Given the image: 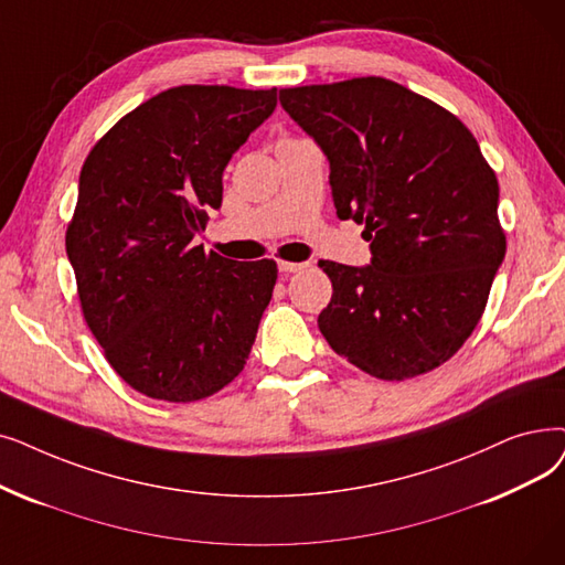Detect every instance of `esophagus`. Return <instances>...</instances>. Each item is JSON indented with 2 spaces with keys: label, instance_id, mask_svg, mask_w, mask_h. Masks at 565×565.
Masks as SVG:
<instances>
[{
  "label": "esophagus",
  "instance_id": "34e87169",
  "mask_svg": "<svg viewBox=\"0 0 565 565\" xmlns=\"http://www.w3.org/2000/svg\"><path fill=\"white\" fill-rule=\"evenodd\" d=\"M309 263H290V260H279V273L284 275H292V273H302L307 269Z\"/></svg>",
  "mask_w": 565,
  "mask_h": 565
}]
</instances>
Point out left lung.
<instances>
[{
	"label": "left lung",
	"instance_id": "left-lung-1",
	"mask_svg": "<svg viewBox=\"0 0 565 565\" xmlns=\"http://www.w3.org/2000/svg\"><path fill=\"white\" fill-rule=\"evenodd\" d=\"M330 161L339 218L364 224L372 263L321 260L318 328L381 381L427 374L471 337L505 256L499 182L461 121L387 78L279 89Z\"/></svg>",
	"mask_w": 565,
	"mask_h": 565
}]
</instances>
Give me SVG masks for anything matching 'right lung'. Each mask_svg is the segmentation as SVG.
<instances>
[{
	"label": "right lung",
	"instance_id": "1",
	"mask_svg": "<svg viewBox=\"0 0 565 565\" xmlns=\"http://www.w3.org/2000/svg\"><path fill=\"white\" fill-rule=\"evenodd\" d=\"M277 108V87H170L87 154L66 256L83 316L113 370L142 395L189 404L247 364L277 263L205 254L224 168Z\"/></svg>",
	"mask_w": 565,
	"mask_h": 565
}]
</instances>
